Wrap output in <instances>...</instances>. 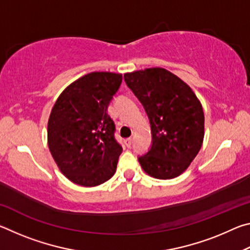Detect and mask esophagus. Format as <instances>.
I'll use <instances>...</instances> for the list:
<instances>
[{"mask_svg": "<svg viewBox=\"0 0 250 250\" xmlns=\"http://www.w3.org/2000/svg\"><path fill=\"white\" fill-rule=\"evenodd\" d=\"M125 145L126 147H130L131 145H132V139L129 138V139H125Z\"/></svg>", "mask_w": 250, "mask_h": 250, "instance_id": "esophagus-1", "label": "esophagus"}]
</instances>
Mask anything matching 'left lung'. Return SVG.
Masks as SVG:
<instances>
[{
  "label": "left lung",
  "mask_w": 250,
  "mask_h": 250,
  "mask_svg": "<svg viewBox=\"0 0 250 250\" xmlns=\"http://www.w3.org/2000/svg\"><path fill=\"white\" fill-rule=\"evenodd\" d=\"M128 87L149 117L151 149L138 160L146 173L160 180L182 174L200 152L204 112L188 83L164 68L125 74Z\"/></svg>",
  "instance_id": "8db88e82"
}]
</instances>
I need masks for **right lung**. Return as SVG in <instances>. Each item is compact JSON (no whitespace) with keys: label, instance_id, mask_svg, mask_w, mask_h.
Returning a JSON list of instances; mask_svg holds the SVG:
<instances>
[{"label":"right lung","instance_id":"obj_1","mask_svg":"<svg viewBox=\"0 0 250 250\" xmlns=\"http://www.w3.org/2000/svg\"><path fill=\"white\" fill-rule=\"evenodd\" d=\"M121 82V74H87L70 83L54 104L48 147L59 170L75 184L91 188L115 174L122 146L108 105Z\"/></svg>","mask_w":250,"mask_h":250}]
</instances>
